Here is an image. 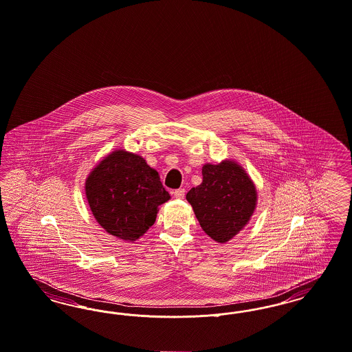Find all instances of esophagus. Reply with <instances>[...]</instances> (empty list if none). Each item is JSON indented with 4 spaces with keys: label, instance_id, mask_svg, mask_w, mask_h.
Wrapping results in <instances>:
<instances>
[{
    "label": "esophagus",
    "instance_id": "34e87169",
    "mask_svg": "<svg viewBox=\"0 0 352 352\" xmlns=\"http://www.w3.org/2000/svg\"><path fill=\"white\" fill-rule=\"evenodd\" d=\"M173 195H175L176 198L182 199V198L185 197V189H184V188H180V189H176V190H173Z\"/></svg>",
    "mask_w": 352,
    "mask_h": 352
}]
</instances>
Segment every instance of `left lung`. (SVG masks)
Segmentation results:
<instances>
[{
  "mask_svg": "<svg viewBox=\"0 0 352 352\" xmlns=\"http://www.w3.org/2000/svg\"><path fill=\"white\" fill-rule=\"evenodd\" d=\"M202 184L190 189L188 202L202 230L215 241L226 243L247 224L257 201V192L245 170L234 162L205 164Z\"/></svg>",
  "mask_w": 352,
  "mask_h": 352,
  "instance_id": "1",
  "label": "left lung"
}]
</instances>
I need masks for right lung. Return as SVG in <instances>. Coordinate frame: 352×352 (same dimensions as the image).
Wrapping results in <instances>:
<instances>
[{
	"instance_id": "obj_1",
	"label": "right lung",
	"mask_w": 352,
	"mask_h": 352,
	"mask_svg": "<svg viewBox=\"0 0 352 352\" xmlns=\"http://www.w3.org/2000/svg\"><path fill=\"white\" fill-rule=\"evenodd\" d=\"M92 214L108 234L134 241L155 223L159 205L170 199L160 177L140 155L118 150L86 180Z\"/></svg>"
}]
</instances>
